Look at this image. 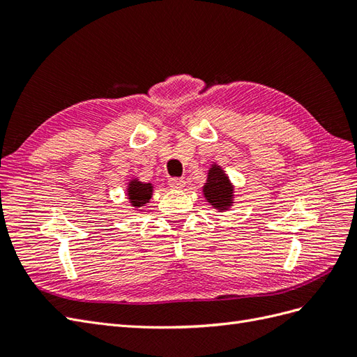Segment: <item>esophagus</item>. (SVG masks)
Wrapping results in <instances>:
<instances>
[{"label":"esophagus","mask_w":357,"mask_h":357,"mask_svg":"<svg viewBox=\"0 0 357 357\" xmlns=\"http://www.w3.org/2000/svg\"><path fill=\"white\" fill-rule=\"evenodd\" d=\"M168 185H169V188H172V189H183V188H185V185H186V181L183 180V178L172 177V178L168 180Z\"/></svg>","instance_id":"34e87169"}]
</instances>
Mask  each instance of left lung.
<instances>
[{
	"instance_id": "left-lung-1",
	"label": "left lung",
	"mask_w": 357,
	"mask_h": 357,
	"mask_svg": "<svg viewBox=\"0 0 357 357\" xmlns=\"http://www.w3.org/2000/svg\"><path fill=\"white\" fill-rule=\"evenodd\" d=\"M234 185L226 174V171L218 164V162H213L207 172V181L204 183L202 186V195L214 210L220 213L228 211L235 199V190Z\"/></svg>"
}]
</instances>
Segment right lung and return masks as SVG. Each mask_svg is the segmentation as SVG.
Returning a JSON list of instances; mask_svg holds the SVG:
<instances>
[{
  "label": "right lung",
  "instance_id": "obj_1",
  "mask_svg": "<svg viewBox=\"0 0 357 357\" xmlns=\"http://www.w3.org/2000/svg\"><path fill=\"white\" fill-rule=\"evenodd\" d=\"M126 197L132 210L146 207V204L153 197V183H144L138 177H131L126 183Z\"/></svg>",
  "mask_w": 357,
  "mask_h": 357
}]
</instances>
